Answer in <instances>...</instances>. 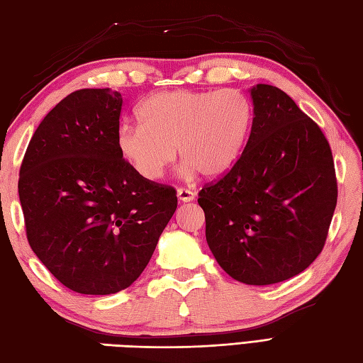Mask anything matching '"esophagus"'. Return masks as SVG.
Returning <instances> with one entry per match:
<instances>
[{
  "instance_id": "1",
  "label": "esophagus",
  "mask_w": 363,
  "mask_h": 363,
  "mask_svg": "<svg viewBox=\"0 0 363 363\" xmlns=\"http://www.w3.org/2000/svg\"><path fill=\"white\" fill-rule=\"evenodd\" d=\"M177 199L181 203H190L195 199V194L189 189H177Z\"/></svg>"
}]
</instances>
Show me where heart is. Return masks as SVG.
I'll list each match as a JSON object with an SVG mask.
<instances>
[{
    "mask_svg": "<svg viewBox=\"0 0 363 363\" xmlns=\"http://www.w3.org/2000/svg\"><path fill=\"white\" fill-rule=\"evenodd\" d=\"M140 125L118 129L117 148L145 181L162 179L176 151L182 173L218 176L240 156L252 123L250 99L237 90H174L138 106Z\"/></svg>",
    "mask_w": 363,
    "mask_h": 363,
    "instance_id": "b5f03b06",
    "label": "heart"
}]
</instances>
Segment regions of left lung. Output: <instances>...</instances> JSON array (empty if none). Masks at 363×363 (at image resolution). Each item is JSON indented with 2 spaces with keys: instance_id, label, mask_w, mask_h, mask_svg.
<instances>
[{
  "instance_id": "left-lung-1",
  "label": "left lung",
  "mask_w": 363,
  "mask_h": 363,
  "mask_svg": "<svg viewBox=\"0 0 363 363\" xmlns=\"http://www.w3.org/2000/svg\"><path fill=\"white\" fill-rule=\"evenodd\" d=\"M248 142L198 203L220 267L248 285L299 274L318 257L337 206L333 151L320 126L281 89H251Z\"/></svg>"
}]
</instances>
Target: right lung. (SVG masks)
<instances>
[{
    "instance_id": "1",
    "label": "right lung",
    "mask_w": 363,
    "mask_h": 363,
    "mask_svg": "<svg viewBox=\"0 0 363 363\" xmlns=\"http://www.w3.org/2000/svg\"><path fill=\"white\" fill-rule=\"evenodd\" d=\"M121 106L111 89L73 91L38 125L20 167L29 246L82 295L129 287L177 207L172 186L142 179L120 156Z\"/></svg>"
}]
</instances>
